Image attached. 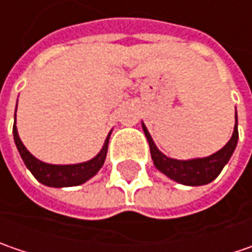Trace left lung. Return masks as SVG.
Masks as SVG:
<instances>
[{
  "label": "left lung",
  "instance_id": "1",
  "mask_svg": "<svg viewBox=\"0 0 252 252\" xmlns=\"http://www.w3.org/2000/svg\"><path fill=\"white\" fill-rule=\"evenodd\" d=\"M142 129L150 144L151 158L157 168L161 172H164L165 175H168L171 180L184 185H204L215 180L221 170L224 168V165L228 162L238 141L237 112H235V126H234L231 140L227 142L224 148H221L218 153L207 158H197V159H189V161H178V159L168 158L161 151H158V148L156 147L154 141L144 124H142Z\"/></svg>",
  "mask_w": 252,
  "mask_h": 252
}]
</instances>
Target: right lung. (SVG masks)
<instances>
[{
    "mask_svg": "<svg viewBox=\"0 0 252 252\" xmlns=\"http://www.w3.org/2000/svg\"><path fill=\"white\" fill-rule=\"evenodd\" d=\"M12 132H14L15 145L20 151V156L23 158L24 164L32 172V175L39 183L48 185V187H72V185H80L85 183L87 180H90L102 167L105 157H107L108 141H110V134H108L99 154L87 162L74 164V165H51V164H45V162L39 161L35 157L30 154V151L24 147V144L18 137L15 123L12 126Z\"/></svg>",
    "mask_w": 252,
    "mask_h": 252,
    "instance_id": "1",
    "label": "right lung"
}]
</instances>
